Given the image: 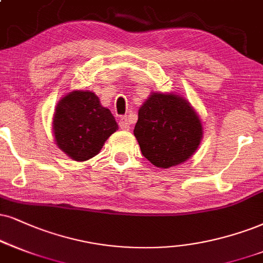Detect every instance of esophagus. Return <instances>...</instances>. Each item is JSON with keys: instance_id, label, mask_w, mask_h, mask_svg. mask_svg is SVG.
I'll use <instances>...</instances> for the list:
<instances>
[{"instance_id": "34e87169", "label": "esophagus", "mask_w": 263, "mask_h": 263, "mask_svg": "<svg viewBox=\"0 0 263 263\" xmlns=\"http://www.w3.org/2000/svg\"><path fill=\"white\" fill-rule=\"evenodd\" d=\"M118 125L122 130H129V129H130V124H129V121L126 117H121V119H119L118 122Z\"/></svg>"}]
</instances>
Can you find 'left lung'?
<instances>
[{"mask_svg": "<svg viewBox=\"0 0 263 263\" xmlns=\"http://www.w3.org/2000/svg\"><path fill=\"white\" fill-rule=\"evenodd\" d=\"M134 135L142 156L154 166L170 168L196 151L202 126L183 97L154 92L139 109Z\"/></svg>", "mask_w": 263, "mask_h": 263, "instance_id": "left-lung-1", "label": "left lung"}]
</instances>
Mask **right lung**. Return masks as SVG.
I'll return each instance as SVG.
<instances>
[{"instance_id": "1", "label": "right lung", "mask_w": 263, "mask_h": 263, "mask_svg": "<svg viewBox=\"0 0 263 263\" xmlns=\"http://www.w3.org/2000/svg\"><path fill=\"white\" fill-rule=\"evenodd\" d=\"M118 130L109 109L91 91H73L57 105L53 134L58 147L76 161L96 156L109 135Z\"/></svg>"}]
</instances>
